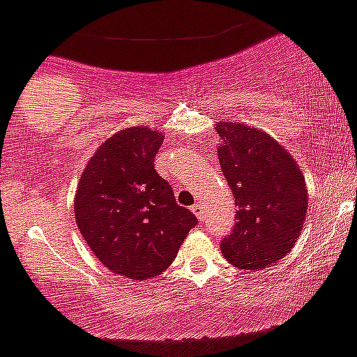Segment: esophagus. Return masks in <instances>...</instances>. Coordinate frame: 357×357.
<instances>
[{
  "mask_svg": "<svg viewBox=\"0 0 357 357\" xmlns=\"http://www.w3.org/2000/svg\"><path fill=\"white\" fill-rule=\"evenodd\" d=\"M191 210H192V213H195V215L198 217L199 220L203 219V210H202V206H199V205H192Z\"/></svg>",
  "mask_w": 357,
  "mask_h": 357,
  "instance_id": "34e87169",
  "label": "esophagus"
}]
</instances>
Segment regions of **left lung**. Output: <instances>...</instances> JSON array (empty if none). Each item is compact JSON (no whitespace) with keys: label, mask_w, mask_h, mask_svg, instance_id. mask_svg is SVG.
Instances as JSON below:
<instances>
[{"label":"left lung","mask_w":357,"mask_h":357,"mask_svg":"<svg viewBox=\"0 0 357 357\" xmlns=\"http://www.w3.org/2000/svg\"><path fill=\"white\" fill-rule=\"evenodd\" d=\"M220 168L235 196V229L222 240L227 263L263 270L294 247L308 210L303 173L273 137L243 122L215 126Z\"/></svg>","instance_id":"obj_1"}]
</instances>
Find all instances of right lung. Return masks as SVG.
I'll return each mask as SVG.
<instances>
[{"label":"right lung","instance_id":"right-lung-1","mask_svg":"<svg viewBox=\"0 0 357 357\" xmlns=\"http://www.w3.org/2000/svg\"><path fill=\"white\" fill-rule=\"evenodd\" d=\"M162 140L144 126L112 135L89 159L75 192V220L89 249L108 270L133 280L162 273L198 224L155 172Z\"/></svg>","mask_w":357,"mask_h":357}]
</instances>
